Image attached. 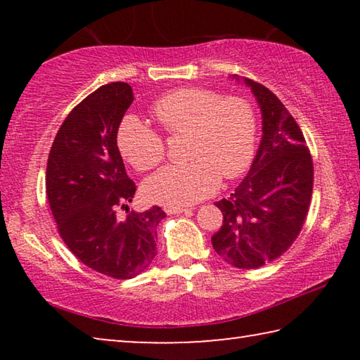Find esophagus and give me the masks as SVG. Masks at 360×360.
Listing matches in <instances>:
<instances>
[{
    "mask_svg": "<svg viewBox=\"0 0 360 360\" xmlns=\"http://www.w3.org/2000/svg\"><path fill=\"white\" fill-rule=\"evenodd\" d=\"M191 208H165L167 214H182V212H188Z\"/></svg>",
    "mask_w": 360,
    "mask_h": 360,
    "instance_id": "1",
    "label": "esophagus"
}]
</instances>
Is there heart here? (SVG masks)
<instances>
[{"instance_id": "1", "label": "heart", "mask_w": 360, "mask_h": 360, "mask_svg": "<svg viewBox=\"0 0 360 360\" xmlns=\"http://www.w3.org/2000/svg\"><path fill=\"white\" fill-rule=\"evenodd\" d=\"M154 115L168 135L186 136V165H172L149 176L144 197L167 208H184L217 191L224 179L248 172L257 144V115L251 103L216 90L182 87L154 103ZM120 155L138 172L160 165L167 148L163 138L133 115L117 130Z\"/></svg>"}]
</instances>
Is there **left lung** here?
<instances>
[{
  "label": "left lung",
  "instance_id": "obj_1",
  "mask_svg": "<svg viewBox=\"0 0 360 360\" xmlns=\"http://www.w3.org/2000/svg\"><path fill=\"white\" fill-rule=\"evenodd\" d=\"M259 101L264 135L251 169L229 198L217 202L224 221L212 248L236 268L276 260L302 231L313 193V157L300 127L265 85L245 79Z\"/></svg>",
  "mask_w": 360,
  "mask_h": 360
}]
</instances>
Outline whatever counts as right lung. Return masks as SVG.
<instances>
[{
  "mask_svg": "<svg viewBox=\"0 0 360 360\" xmlns=\"http://www.w3.org/2000/svg\"><path fill=\"white\" fill-rule=\"evenodd\" d=\"M133 103L127 82L101 85L72 108L47 158L46 193L58 233L85 266L114 279L143 273L157 255L160 206L127 210L136 186L117 148L122 117Z\"/></svg>",
  "mask_w": 360,
  "mask_h": 360,
  "instance_id": "add662e5",
  "label": "right lung"
}]
</instances>
